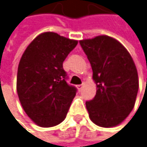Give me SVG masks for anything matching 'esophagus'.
Returning <instances> with one entry per match:
<instances>
[{
  "instance_id": "obj_1",
  "label": "esophagus",
  "mask_w": 147,
  "mask_h": 147,
  "mask_svg": "<svg viewBox=\"0 0 147 147\" xmlns=\"http://www.w3.org/2000/svg\"><path fill=\"white\" fill-rule=\"evenodd\" d=\"M83 86H84V84H78V85H77V88L78 89V90L80 91L82 89H83Z\"/></svg>"
}]
</instances>
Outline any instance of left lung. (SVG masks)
<instances>
[{
    "instance_id": "left-lung-1",
    "label": "left lung",
    "mask_w": 147,
    "mask_h": 147,
    "mask_svg": "<svg viewBox=\"0 0 147 147\" xmlns=\"http://www.w3.org/2000/svg\"><path fill=\"white\" fill-rule=\"evenodd\" d=\"M79 42L97 84L96 96L85 103L89 117L98 126H116L132 111L139 90L138 71L132 57L118 40L108 36Z\"/></svg>"
}]
</instances>
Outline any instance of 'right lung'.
Instances as JSON below:
<instances>
[{"instance_id": "add662e5", "label": "right lung", "mask_w": 147, "mask_h": 147, "mask_svg": "<svg viewBox=\"0 0 147 147\" xmlns=\"http://www.w3.org/2000/svg\"><path fill=\"white\" fill-rule=\"evenodd\" d=\"M77 44L76 40L45 32L31 42L22 56L17 94L26 114L39 126H55L66 118L77 89L67 84L63 63Z\"/></svg>"}]
</instances>
